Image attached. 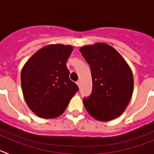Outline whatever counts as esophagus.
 <instances>
[{"label": "esophagus", "mask_w": 154, "mask_h": 154, "mask_svg": "<svg viewBox=\"0 0 154 154\" xmlns=\"http://www.w3.org/2000/svg\"><path fill=\"white\" fill-rule=\"evenodd\" d=\"M76 84H77V85H78V86L79 87L80 85H81V82H80V80H79V81L76 82Z\"/></svg>", "instance_id": "obj_1"}]
</instances>
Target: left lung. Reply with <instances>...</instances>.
<instances>
[{
	"mask_svg": "<svg viewBox=\"0 0 154 154\" xmlns=\"http://www.w3.org/2000/svg\"><path fill=\"white\" fill-rule=\"evenodd\" d=\"M79 50L92 72V94L83 99L87 112L99 121L119 117L133 95L131 69L120 54L106 43L85 45Z\"/></svg>",
	"mask_w": 154,
	"mask_h": 154,
	"instance_id": "8db88e82",
	"label": "left lung"
}]
</instances>
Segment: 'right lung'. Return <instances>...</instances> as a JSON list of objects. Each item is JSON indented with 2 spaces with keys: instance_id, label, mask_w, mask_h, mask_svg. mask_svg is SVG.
<instances>
[{
  "instance_id": "obj_1",
  "label": "right lung",
  "mask_w": 154,
  "mask_h": 154,
  "mask_svg": "<svg viewBox=\"0 0 154 154\" xmlns=\"http://www.w3.org/2000/svg\"><path fill=\"white\" fill-rule=\"evenodd\" d=\"M72 45H48L24 64L21 74L23 96L38 116L52 119L62 115L79 87L69 79L66 62Z\"/></svg>"
}]
</instances>
